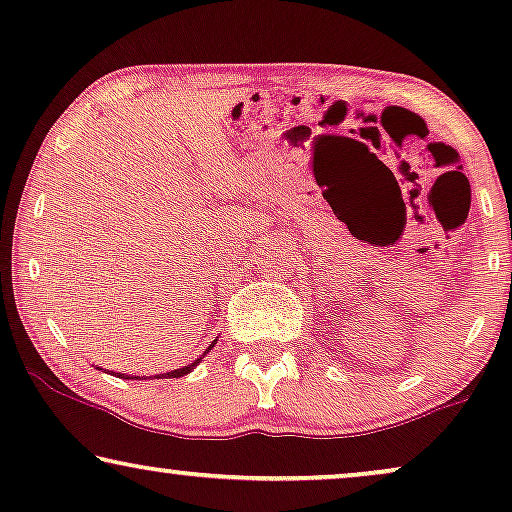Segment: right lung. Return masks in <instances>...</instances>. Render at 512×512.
Segmentation results:
<instances>
[{
  "mask_svg": "<svg viewBox=\"0 0 512 512\" xmlns=\"http://www.w3.org/2000/svg\"><path fill=\"white\" fill-rule=\"evenodd\" d=\"M214 345H209V349H212ZM209 349H207V352H209ZM205 352V354H207ZM198 363H200V359L198 361H195V363H191V366H184V368H177V370H172V373H165L163 377H184V375H188V373H191V370L195 368V366H198ZM118 377H123L121 373H118ZM125 380H128V377H125ZM137 380H139V377H137Z\"/></svg>",
  "mask_w": 512,
  "mask_h": 512,
  "instance_id": "1",
  "label": "right lung"
}]
</instances>
